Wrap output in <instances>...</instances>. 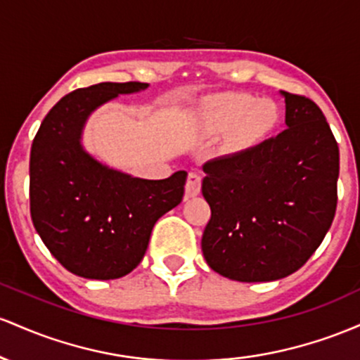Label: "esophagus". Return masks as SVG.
Instances as JSON below:
<instances>
[{"mask_svg":"<svg viewBox=\"0 0 360 360\" xmlns=\"http://www.w3.org/2000/svg\"><path fill=\"white\" fill-rule=\"evenodd\" d=\"M200 192V176L197 173L191 172L187 175V181H185V197H195Z\"/></svg>","mask_w":360,"mask_h":360,"instance_id":"obj_1","label":"esophagus"}]
</instances>
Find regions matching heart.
<instances>
[{
  "label": "heart",
  "mask_w": 360,
  "mask_h": 360,
  "mask_svg": "<svg viewBox=\"0 0 360 360\" xmlns=\"http://www.w3.org/2000/svg\"><path fill=\"white\" fill-rule=\"evenodd\" d=\"M281 122V110L272 100L243 91H228L212 96L204 107L202 124L207 134H224L226 149L246 153L260 146Z\"/></svg>",
  "instance_id": "b5f03b06"
}]
</instances>
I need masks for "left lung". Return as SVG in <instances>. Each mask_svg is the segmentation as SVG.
<instances>
[{"mask_svg": "<svg viewBox=\"0 0 360 360\" xmlns=\"http://www.w3.org/2000/svg\"><path fill=\"white\" fill-rule=\"evenodd\" d=\"M282 95L285 131L202 167V195L211 205L202 253L214 272L233 281L296 272L335 217L340 158L332 129L308 96Z\"/></svg>", "mask_w": 360, "mask_h": 360, "instance_id": "obj_1", "label": "left lung"}]
</instances>
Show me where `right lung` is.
Instances as JSON below:
<instances>
[{"mask_svg": "<svg viewBox=\"0 0 360 360\" xmlns=\"http://www.w3.org/2000/svg\"><path fill=\"white\" fill-rule=\"evenodd\" d=\"M148 83H98L68 93L40 124L30 151V216L44 245L70 272L108 281L134 270L156 221L184 197L187 172L143 180L83 151L86 117Z\"/></svg>", "mask_w": 360, "mask_h": 360, "instance_id": "1", "label": "right lung"}]
</instances>
